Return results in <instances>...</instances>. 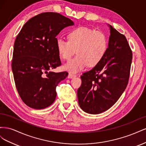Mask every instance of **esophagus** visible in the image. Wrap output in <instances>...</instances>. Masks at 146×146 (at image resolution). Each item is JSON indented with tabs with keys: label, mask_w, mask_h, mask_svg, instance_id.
<instances>
[{
	"label": "esophagus",
	"mask_w": 146,
	"mask_h": 146,
	"mask_svg": "<svg viewBox=\"0 0 146 146\" xmlns=\"http://www.w3.org/2000/svg\"><path fill=\"white\" fill-rule=\"evenodd\" d=\"M76 77V76H75V75H74V74H72L69 73V74H68V78H73Z\"/></svg>",
	"instance_id": "1"
}]
</instances>
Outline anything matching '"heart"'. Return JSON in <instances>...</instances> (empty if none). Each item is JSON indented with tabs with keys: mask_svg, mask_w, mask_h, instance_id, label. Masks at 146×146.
Listing matches in <instances>:
<instances>
[{
	"mask_svg": "<svg viewBox=\"0 0 146 146\" xmlns=\"http://www.w3.org/2000/svg\"><path fill=\"white\" fill-rule=\"evenodd\" d=\"M68 40L57 39L56 49L59 56L66 61L70 59L76 50L77 55L63 66L64 70L72 73L81 71L87 65L90 67L98 65L108 47L107 35L86 27H79L70 31Z\"/></svg>",
	"mask_w": 146,
	"mask_h": 146,
	"instance_id": "heart-1",
	"label": "heart"
}]
</instances>
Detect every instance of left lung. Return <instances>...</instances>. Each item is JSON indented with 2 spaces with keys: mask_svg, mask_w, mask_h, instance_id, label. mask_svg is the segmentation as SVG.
<instances>
[{
  "mask_svg": "<svg viewBox=\"0 0 146 146\" xmlns=\"http://www.w3.org/2000/svg\"><path fill=\"white\" fill-rule=\"evenodd\" d=\"M110 36L107 53L100 62L80 77L78 104L84 111L96 114L115 104L129 82L132 52L125 36L108 25Z\"/></svg>",
  "mask_w": 146,
  "mask_h": 146,
  "instance_id": "1",
  "label": "left lung"
}]
</instances>
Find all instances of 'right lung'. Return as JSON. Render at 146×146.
<instances>
[{"label": "right lung", "mask_w": 146, "mask_h": 146, "mask_svg": "<svg viewBox=\"0 0 146 146\" xmlns=\"http://www.w3.org/2000/svg\"><path fill=\"white\" fill-rule=\"evenodd\" d=\"M74 24L59 13H43L29 19L17 35L12 71L20 98L29 107L43 109L55 101L56 86L68 75L51 71L61 64L56 36Z\"/></svg>", "instance_id": "right-lung-1"}]
</instances>
